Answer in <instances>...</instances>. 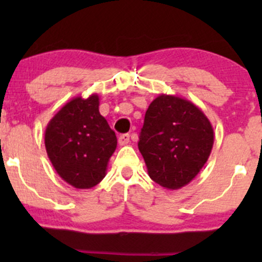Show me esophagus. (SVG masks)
I'll list each match as a JSON object with an SVG mask.
<instances>
[{"instance_id":"esophagus-1","label":"esophagus","mask_w":262,"mask_h":262,"mask_svg":"<svg viewBox=\"0 0 262 262\" xmlns=\"http://www.w3.org/2000/svg\"><path fill=\"white\" fill-rule=\"evenodd\" d=\"M119 145H127V144L130 143V135L129 134H122L121 137L118 138Z\"/></svg>"}]
</instances>
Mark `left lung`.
<instances>
[{
    "label": "left lung",
    "mask_w": 262,
    "mask_h": 262,
    "mask_svg": "<svg viewBox=\"0 0 262 262\" xmlns=\"http://www.w3.org/2000/svg\"><path fill=\"white\" fill-rule=\"evenodd\" d=\"M213 143L212 124L196 104L162 93L146 111L138 148L152 181L180 189L202 170Z\"/></svg>",
    "instance_id": "left-lung-1"
}]
</instances>
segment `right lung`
<instances>
[{
    "label": "right lung",
    "instance_id": "right-lung-1",
    "mask_svg": "<svg viewBox=\"0 0 262 262\" xmlns=\"http://www.w3.org/2000/svg\"><path fill=\"white\" fill-rule=\"evenodd\" d=\"M100 97L69 101L48 123L44 143L58 175L75 188H91L106 176L116 133L101 116Z\"/></svg>",
    "mask_w": 262,
    "mask_h": 262
}]
</instances>
